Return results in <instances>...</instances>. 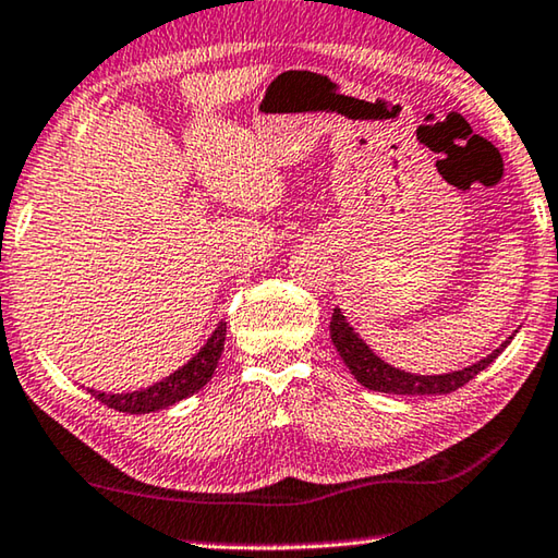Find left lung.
<instances>
[{
    "mask_svg": "<svg viewBox=\"0 0 558 558\" xmlns=\"http://www.w3.org/2000/svg\"><path fill=\"white\" fill-rule=\"evenodd\" d=\"M330 338L338 348L340 357L344 360V365L360 385H365L367 390L375 392H387V395H447L454 392L459 387H464L474 375H480L484 367H489L494 360L499 357V352L507 348L511 338L507 342H501V348H497L492 355H486L484 360L476 362V365H470L459 373H449V375H412L404 373V369H397L392 365H387L385 360H379L373 350L367 348L365 342L360 340V335L352 330L344 320V315L335 307L332 320H330Z\"/></svg>",
    "mask_w": 558,
    "mask_h": 558,
    "instance_id": "left-lung-1",
    "label": "left lung"
}]
</instances>
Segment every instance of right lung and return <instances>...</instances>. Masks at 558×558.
<instances>
[{"instance_id":"obj_1","label":"right lung","mask_w":558,"mask_h":558,"mask_svg":"<svg viewBox=\"0 0 558 558\" xmlns=\"http://www.w3.org/2000/svg\"><path fill=\"white\" fill-rule=\"evenodd\" d=\"M223 342H226V325L220 323L216 327V332L210 335V340L203 344L198 355L193 357L189 365H183L181 369H175L173 375H168L163 383H156L148 387V390H138V392H121V395H106L96 390H88V392H92L96 400L104 402L106 407H111V410H119V412L146 414V412L163 410V407L181 402L193 392H198L203 385H208V379L214 377V369L220 360V352H223Z\"/></svg>"}]
</instances>
